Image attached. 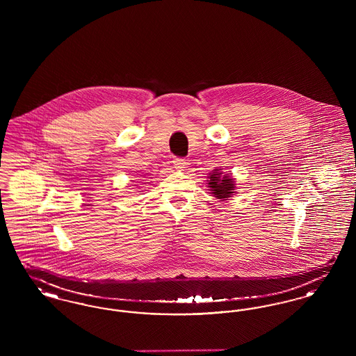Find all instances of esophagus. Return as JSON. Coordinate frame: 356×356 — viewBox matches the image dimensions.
Instances as JSON below:
<instances>
[{
  "label": "esophagus",
  "mask_w": 356,
  "mask_h": 356,
  "mask_svg": "<svg viewBox=\"0 0 356 356\" xmlns=\"http://www.w3.org/2000/svg\"><path fill=\"white\" fill-rule=\"evenodd\" d=\"M173 168L176 170H183L186 167V159H180V157H176V159H173Z\"/></svg>",
  "instance_id": "1"
}]
</instances>
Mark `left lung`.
Returning a JSON list of instances; mask_svg holds the SVG:
<instances>
[{
    "instance_id": "obj_1",
    "label": "left lung",
    "mask_w": 356,
    "mask_h": 356,
    "mask_svg": "<svg viewBox=\"0 0 356 356\" xmlns=\"http://www.w3.org/2000/svg\"><path fill=\"white\" fill-rule=\"evenodd\" d=\"M207 184L212 196L219 199L220 202L229 200L236 193L235 179L231 176V173H224L221 170H212V173H209L208 176Z\"/></svg>"
}]
</instances>
